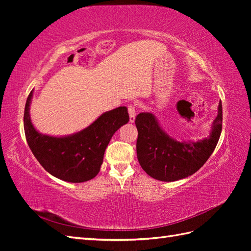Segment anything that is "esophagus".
Segmentation results:
<instances>
[{"instance_id":"obj_1","label":"esophagus","mask_w":251,"mask_h":251,"mask_svg":"<svg viewBox=\"0 0 251 251\" xmlns=\"http://www.w3.org/2000/svg\"><path fill=\"white\" fill-rule=\"evenodd\" d=\"M128 115H130V123H135L136 110H135L134 105H132V104L128 105Z\"/></svg>"}]
</instances>
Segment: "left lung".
Returning <instances> with one entry per match:
<instances>
[{"mask_svg": "<svg viewBox=\"0 0 251 251\" xmlns=\"http://www.w3.org/2000/svg\"><path fill=\"white\" fill-rule=\"evenodd\" d=\"M138 130L136 144L142 170L156 180L173 182L199 171L215 151L222 132V102L207 137L178 140L166 133L153 113L142 112L135 120Z\"/></svg>", "mask_w": 251, "mask_h": 251, "instance_id": "8db88e82", "label": "left lung"}]
</instances>
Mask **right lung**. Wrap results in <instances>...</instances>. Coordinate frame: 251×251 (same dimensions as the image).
Listing matches in <instances>:
<instances>
[{
    "instance_id": "1",
    "label": "right lung",
    "mask_w": 251,
    "mask_h": 251,
    "mask_svg": "<svg viewBox=\"0 0 251 251\" xmlns=\"http://www.w3.org/2000/svg\"><path fill=\"white\" fill-rule=\"evenodd\" d=\"M30 92L24 112V130L28 146L37 161L52 176L71 183L93 179L100 173L104 151L112 136L130 120L126 107L102 113L83 130L66 136L42 134L30 118Z\"/></svg>"
}]
</instances>
